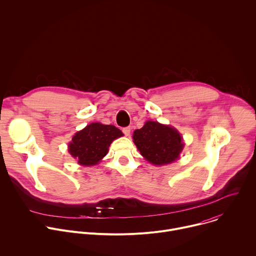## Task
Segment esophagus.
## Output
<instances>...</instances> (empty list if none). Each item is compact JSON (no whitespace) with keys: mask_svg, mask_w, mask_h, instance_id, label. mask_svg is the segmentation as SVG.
<instances>
[{"mask_svg":"<svg viewBox=\"0 0 256 256\" xmlns=\"http://www.w3.org/2000/svg\"><path fill=\"white\" fill-rule=\"evenodd\" d=\"M130 130H132L130 126H126V128H122V132H124V134L126 136H130Z\"/></svg>","mask_w":256,"mask_h":256,"instance_id":"1","label":"esophagus"}]
</instances>
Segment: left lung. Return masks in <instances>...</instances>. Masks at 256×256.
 <instances>
[{"label":"left lung","instance_id":"left-lung-1","mask_svg":"<svg viewBox=\"0 0 256 256\" xmlns=\"http://www.w3.org/2000/svg\"><path fill=\"white\" fill-rule=\"evenodd\" d=\"M140 155L154 165H166L176 161L184 147L179 132L158 122L148 120L132 134Z\"/></svg>","mask_w":256,"mask_h":256}]
</instances>
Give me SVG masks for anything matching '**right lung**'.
I'll return each mask as SVG.
<instances>
[{
    "label": "right lung",
    "mask_w": 256,
    "mask_h": 256,
    "mask_svg": "<svg viewBox=\"0 0 256 256\" xmlns=\"http://www.w3.org/2000/svg\"><path fill=\"white\" fill-rule=\"evenodd\" d=\"M124 134L112 124L92 122L77 132L68 144V153L83 166H93L108 153L110 144Z\"/></svg>",
    "instance_id": "right-lung-1"
}]
</instances>
